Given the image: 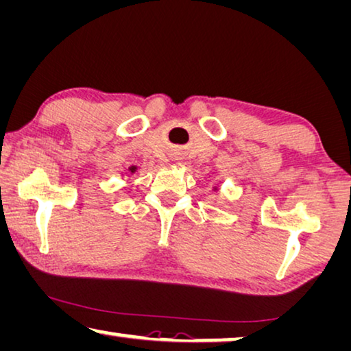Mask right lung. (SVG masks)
Returning a JSON list of instances; mask_svg holds the SVG:
<instances>
[{
    "instance_id": "obj_1",
    "label": "right lung",
    "mask_w": 351,
    "mask_h": 351,
    "mask_svg": "<svg viewBox=\"0 0 351 351\" xmlns=\"http://www.w3.org/2000/svg\"><path fill=\"white\" fill-rule=\"evenodd\" d=\"M130 171H131V173H134V171H136V167H130Z\"/></svg>"
}]
</instances>
